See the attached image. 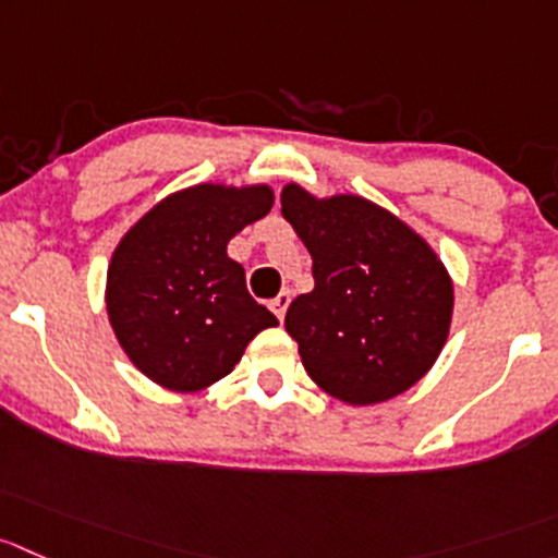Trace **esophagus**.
Masks as SVG:
<instances>
[{"mask_svg":"<svg viewBox=\"0 0 558 558\" xmlns=\"http://www.w3.org/2000/svg\"><path fill=\"white\" fill-rule=\"evenodd\" d=\"M288 306H290V293H288V290H284V293H279L274 301H270V310H274V315L279 317V323L284 320V312H288Z\"/></svg>","mask_w":558,"mask_h":558,"instance_id":"34e87169","label":"esophagus"}]
</instances>
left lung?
I'll return each mask as SVG.
<instances>
[{
    "label": "left lung",
    "instance_id": "obj_1",
    "mask_svg": "<svg viewBox=\"0 0 558 558\" xmlns=\"http://www.w3.org/2000/svg\"><path fill=\"white\" fill-rule=\"evenodd\" d=\"M282 216L312 254V293L284 328L301 364L344 405L395 400L429 373L447 344L454 282L411 225L359 194L282 189Z\"/></svg>",
    "mask_w": 558,
    "mask_h": 558
}]
</instances>
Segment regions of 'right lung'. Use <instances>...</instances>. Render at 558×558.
I'll list each match as a JSON object with an SVG mask.
<instances>
[{"mask_svg":"<svg viewBox=\"0 0 558 558\" xmlns=\"http://www.w3.org/2000/svg\"><path fill=\"white\" fill-rule=\"evenodd\" d=\"M274 208L268 183H196L163 196L120 238L106 270V315L131 364L191 395L230 375L263 328L227 243Z\"/></svg>","mask_w":558,"mask_h":558,"instance_id":"add662e5","label":"right lung"}]
</instances>
